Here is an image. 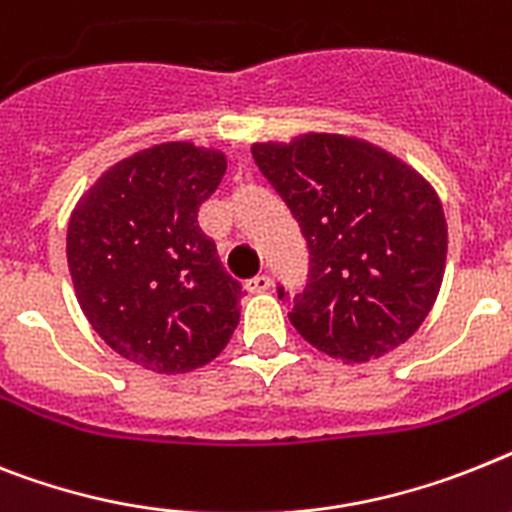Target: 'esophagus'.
<instances>
[{"label":"esophagus","instance_id":"34e87169","mask_svg":"<svg viewBox=\"0 0 512 512\" xmlns=\"http://www.w3.org/2000/svg\"><path fill=\"white\" fill-rule=\"evenodd\" d=\"M270 276H255V278H249L247 281V291L249 294H263V291H268L270 289Z\"/></svg>","mask_w":512,"mask_h":512}]
</instances>
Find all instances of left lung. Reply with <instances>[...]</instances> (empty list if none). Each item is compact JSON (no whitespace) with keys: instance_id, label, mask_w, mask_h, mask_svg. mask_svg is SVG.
<instances>
[{"instance_id":"8db88e82","label":"left lung","mask_w":512,"mask_h":512,"mask_svg":"<svg viewBox=\"0 0 512 512\" xmlns=\"http://www.w3.org/2000/svg\"><path fill=\"white\" fill-rule=\"evenodd\" d=\"M252 158L307 239L309 283L289 312L299 336L346 364L409 341L435 304L448 255L432 184L388 150L328 132L255 143Z\"/></svg>"}]
</instances>
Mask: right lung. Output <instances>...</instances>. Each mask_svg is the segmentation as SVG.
Instances as JSON below:
<instances>
[{
  "mask_svg": "<svg viewBox=\"0 0 512 512\" xmlns=\"http://www.w3.org/2000/svg\"><path fill=\"white\" fill-rule=\"evenodd\" d=\"M223 174L221 150L153 145L114 163L67 226L70 276L93 330L161 375L213 362L239 322L242 286L197 226Z\"/></svg>",
  "mask_w": 512,
  "mask_h": 512,
  "instance_id": "obj_1",
  "label": "right lung"
}]
</instances>
